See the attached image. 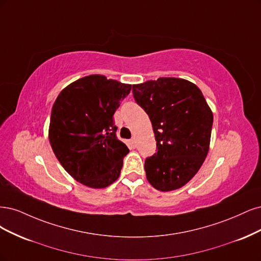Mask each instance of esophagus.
Instances as JSON below:
<instances>
[{
	"label": "esophagus",
	"instance_id": "1",
	"mask_svg": "<svg viewBox=\"0 0 261 261\" xmlns=\"http://www.w3.org/2000/svg\"><path fill=\"white\" fill-rule=\"evenodd\" d=\"M129 144H130V146H131L132 148H134V147H137V142H136V140H134V139H131V140H130V142H129Z\"/></svg>",
	"mask_w": 261,
	"mask_h": 261
}]
</instances>
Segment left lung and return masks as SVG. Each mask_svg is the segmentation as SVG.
Wrapping results in <instances>:
<instances>
[{"instance_id": "1", "label": "left lung", "mask_w": 261, "mask_h": 261, "mask_svg": "<svg viewBox=\"0 0 261 261\" xmlns=\"http://www.w3.org/2000/svg\"><path fill=\"white\" fill-rule=\"evenodd\" d=\"M136 102L148 115L157 152L145 159L148 182L162 192L180 189L208 154L214 116L201 91L188 80L159 78L132 86Z\"/></svg>"}]
</instances>
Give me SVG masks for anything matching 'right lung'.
I'll return each mask as SVG.
<instances>
[{"label":"right lung","instance_id":"add662e5","mask_svg":"<svg viewBox=\"0 0 261 261\" xmlns=\"http://www.w3.org/2000/svg\"><path fill=\"white\" fill-rule=\"evenodd\" d=\"M130 91V85L92 74L66 87L53 105V152L64 169L89 188H106L120 174L129 148L117 139L113 116Z\"/></svg>","mask_w":261,"mask_h":261}]
</instances>
